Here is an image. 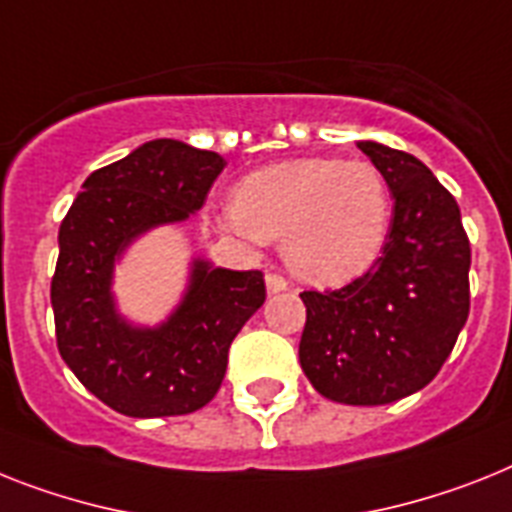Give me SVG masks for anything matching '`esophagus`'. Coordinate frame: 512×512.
I'll return each instance as SVG.
<instances>
[{
    "label": "esophagus",
    "instance_id": "34e87169",
    "mask_svg": "<svg viewBox=\"0 0 512 512\" xmlns=\"http://www.w3.org/2000/svg\"><path fill=\"white\" fill-rule=\"evenodd\" d=\"M266 290H269V293H272V295L285 293V290H287V280H285V277H282V274L269 272V274H266Z\"/></svg>",
    "mask_w": 512,
    "mask_h": 512
}]
</instances>
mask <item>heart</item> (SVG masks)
<instances>
[{"instance_id": "heart-1", "label": "heart", "mask_w": 512, "mask_h": 512, "mask_svg": "<svg viewBox=\"0 0 512 512\" xmlns=\"http://www.w3.org/2000/svg\"><path fill=\"white\" fill-rule=\"evenodd\" d=\"M225 227L253 240L282 238V259L301 280L345 285L382 256L392 193L379 167L363 159H290L235 185Z\"/></svg>"}]
</instances>
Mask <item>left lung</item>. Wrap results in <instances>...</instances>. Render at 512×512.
<instances>
[{
    "mask_svg": "<svg viewBox=\"0 0 512 512\" xmlns=\"http://www.w3.org/2000/svg\"><path fill=\"white\" fill-rule=\"evenodd\" d=\"M358 149L395 198L390 238L369 272L340 290H303L301 369L324 398L387 405L432 382L468 319L471 243L458 201L413 154Z\"/></svg>",
    "mask_w": 512,
    "mask_h": 512,
    "instance_id": "8db88e82",
    "label": "left lung"
}]
</instances>
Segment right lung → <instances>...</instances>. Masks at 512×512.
<instances>
[{"instance_id": "1", "label": "right lung", "mask_w": 512, "mask_h": 512, "mask_svg": "<svg viewBox=\"0 0 512 512\" xmlns=\"http://www.w3.org/2000/svg\"><path fill=\"white\" fill-rule=\"evenodd\" d=\"M225 159L156 138L91 172L59 225L52 277L59 356L88 392L133 418L204 408L227 371V350L266 298L264 274L196 259L180 306L159 327H135L114 308V261L151 227L204 206Z\"/></svg>"}]
</instances>
